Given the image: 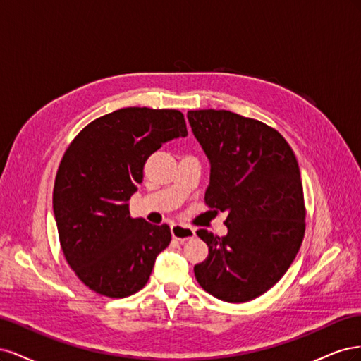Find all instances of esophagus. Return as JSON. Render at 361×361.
<instances>
[{
    "label": "esophagus",
    "instance_id": "1",
    "mask_svg": "<svg viewBox=\"0 0 361 361\" xmlns=\"http://www.w3.org/2000/svg\"><path fill=\"white\" fill-rule=\"evenodd\" d=\"M171 236L174 239H178L179 243H185V241H188V239H192L195 236V232L191 227L182 226V224H174V226H171Z\"/></svg>",
    "mask_w": 361,
    "mask_h": 361
}]
</instances>
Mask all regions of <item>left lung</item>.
<instances>
[{"instance_id":"obj_1","label":"left lung","mask_w":361,"mask_h":361,"mask_svg":"<svg viewBox=\"0 0 361 361\" xmlns=\"http://www.w3.org/2000/svg\"><path fill=\"white\" fill-rule=\"evenodd\" d=\"M211 164L204 203L226 212V236H197L209 255L199 285L226 302H247L285 276L301 247L305 206L297 158L274 128L226 110L187 114Z\"/></svg>"}]
</instances>
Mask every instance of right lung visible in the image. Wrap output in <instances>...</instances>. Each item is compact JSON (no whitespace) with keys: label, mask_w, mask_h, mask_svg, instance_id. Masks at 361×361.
Listing matches in <instances>:
<instances>
[{"label":"right lung","mask_w":361,"mask_h":361,"mask_svg":"<svg viewBox=\"0 0 361 361\" xmlns=\"http://www.w3.org/2000/svg\"><path fill=\"white\" fill-rule=\"evenodd\" d=\"M187 135L180 111L129 106L93 120L64 152L52 207L63 255L89 289L125 298L145 288L171 233L130 216L128 202L147 158Z\"/></svg>","instance_id":"obj_1"}]
</instances>
